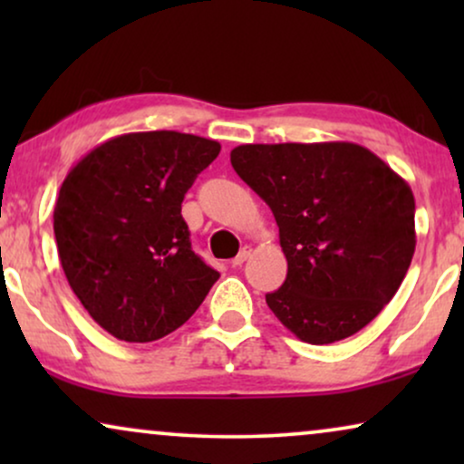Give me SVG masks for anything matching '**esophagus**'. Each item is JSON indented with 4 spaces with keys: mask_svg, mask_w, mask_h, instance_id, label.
<instances>
[{
    "mask_svg": "<svg viewBox=\"0 0 464 464\" xmlns=\"http://www.w3.org/2000/svg\"><path fill=\"white\" fill-rule=\"evenodd\" d=\"M251 251H253V249H251V246H249V245H245V246H243V249H240V251H238V256L232 259V266H234V268H237V266H243V264L246 262V259H249V257H251Z\"/></svg>",
    "mask_w": 464,
    "mask_h": 464,
    "instance_id": "obj_1",
    "label": "esophagus"
}]
</instances>
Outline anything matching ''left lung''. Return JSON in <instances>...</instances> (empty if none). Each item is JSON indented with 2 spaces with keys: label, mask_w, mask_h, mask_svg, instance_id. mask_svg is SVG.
Listing matches in <instances>:
<instances>
[{
  "label": "left lung",
  "mask_w": 464,
  "mask_h": 464,
  "mask_svg": "<svg viewBox=\"0 0 464 464\" xmlns=\"http://www.w3.org/2000/svg\"><path fill=\"white\" fill-rule=\"evenodd\" d=\"M230 162L272 208L287 278L266 304L308 344L376 319L416 249L414 194L367 148L346 141L238 145Z\"/></svg>",
  "instance_id": "8db88e82"
}]
</instances>
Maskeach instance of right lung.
I'll use <instances>...</instances> for the list:
<instances>
[{"mask_svg": "<svg viewBox=\"0 0 464 464\" xmlns=\"http://www.w3.org/2000/svg\"><path fill=\"white\" fill-rule=\"evenodd\" d=\"M219 150L177 130L129 132L67 173L54 205L59 259L82 306L113 338H164L219 278L192 251L181 218L183 196Z\"/></svg>", "mask_w": 464, "mask_h": 464, "instance_id": "1", "label": "right lung"}]
</instances>
